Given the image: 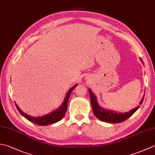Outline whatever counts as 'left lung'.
Returning a JSON list of instances; mask_svg holds the SVG:
<instances>
[{
  "mask_svg": "<svg viewBox=\"0 0 155 155\" xmlns=\"http://www.w3.org/2000/svg\"><path fill=\"white\" fill-rule=\"evenodd\" d=\"M140 59V61H142L143 64H144L142 59L141 58ZM88 92H89V94L91 97L92 108H93V113L95 115V117L98 118L99 120L104 122H107V123H121V122L126 120L127 118H129L130 116H132V115L135 113V112L139 109V108L140 107V106H139L133 108L132 110H130L129 112H126V113H118L117 111H114L113 110L105 109V108L101 107L100 105L98 104L97 97L95 96L90 88H88ZM144 97V95L142 99H141L140 102V104L143 103Z\"/></svg>",
  "mask_w": 155,
  "mask_h": 155,
  "instance_id": "obj_1",
  "label": "left lung"
}]
</instances>
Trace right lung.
I'll return each mask as SVG.
<instances>
[{
  "instance_id": "add662e5",
  "label": "right lung",
  "mask_w": 155,
  "mask_h": 155,
  "mask_svg": "<svg viewBox=\"0 0 155 155\" xmlns=\"http://www.w3.org/2000/svg\"><path fill=\"white\" fill-rule=\"evenodd\" d=\"M77 84H75L74 86L71 87L70 89L67 92L66 97L64 99L63 103L57 109H56L53 111H52L51 113H48L45 115H43L42 117H32L30 115L27 114V113H25L22 110L20 109V108L18 107V105L16 104V107L17 108L19 113H21L22 116L24 117L25 118H27L29 121L32 122V123L37 124L40 126H47L48 124H54L55 123H57L59 120H61L62 118H63L64 115L65 114L67 110V105H68V101L70 97V95L72 93V91H73L74 88L77 86Z\"/></svg>"
}]
</instances>
